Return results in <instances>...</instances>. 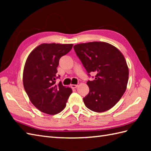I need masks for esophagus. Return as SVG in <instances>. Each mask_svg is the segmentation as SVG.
Returning a JSON list of instances; mask_svg holds the SVG:
<instances>
[{
	"label": "esophagus",
	"instance_id": "34e87169",
	"mask_svg": "<svg viewBox=\"0 0 151 151\" xmlns=\"http://www.w3.org/2000/svg\"><path fill=\"white\" fill-rule=\"evenodd\" d=\"M70 87L72 88H76L78 87V85L77 84H71L70 85Z\"/></svg>",
	"mask_w": 151,
	"mask_h": 151
}]
</instances>
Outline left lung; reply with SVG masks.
<instances>
[{"label": "left lung", "instance_id": "left-lung-1", "mask_svg": "<svg viewBox=\"0 0 151 151\" xmlns=\"http://www.w3.org/2000/svg\"><path fill=\"white\" fill-rule=\"evenodd\" d=\"M88 75L95 73L93 81H88L89 93L83 98L86 106L95 112L110 110L126 91L129 68L123 54L106 42H89L74 46Z\"/></svg>", "mask_w": 151, "mask_h": 151}]
</instances>
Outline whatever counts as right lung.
I'll list each match as a JSON object with an SVG mask.
<instances>
[{
	"label": "right lung",
	"mask_w": 151,
	"mask_h": 151,
	"mask_svg": "<svg viewBox=\"0 0 151 151\" xmlns=\"http://www.w3.org/2000/svg\"><path fill=\"white\" fill-rule=\"evenodd\" d=\"M73 44L43 43L29 54L23 71V85L32 103L38 110L54 115L66 106L72 89L56 84L60 58L72 49Z\"/></svg>",
	"instance_id": "add662e5"
}]
</instances>
